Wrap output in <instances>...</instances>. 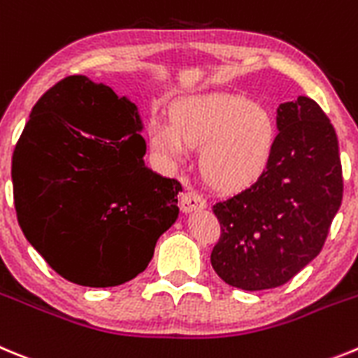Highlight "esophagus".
Segmentation results:
<instances>
[{
    "label": "esophagus",
    "instance_id": "34e87169",
    "mask_svg": "<svg viewBox=\"0 0 358 358\" xmlns=\"http://www.w3.org/2000/svg\"><path fill=\"white\" fill-rule=\"evenodd\" d=\"M180 203H182L183 212H194L207 208V199L203 198V196L199 194L198 191H194V189H187L182 194Z\"/></svg>",
    "mask_w": 358,
    "mask_h": 358
}]
</instances>
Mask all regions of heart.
<instances>
[{
	"label": "heart",
	"mask_w": 358,
	"mask_h": 358,
	"mask_svg": "<svg viewBox=\"0 0 358 358\" xmlns=\"http://www.w3.org/2000/svg\"><path fill=\"white\" fill-rule=\"evenodd\" d=\"M151 146L171 160H185L191 146H205L203 171L219 189L250 187L266 171L275 127L264 108L237 96L208 94L183 101L175 123L153 121Z\"/></svg>",
	"instance_id": "obj_1"
}]
</instances>
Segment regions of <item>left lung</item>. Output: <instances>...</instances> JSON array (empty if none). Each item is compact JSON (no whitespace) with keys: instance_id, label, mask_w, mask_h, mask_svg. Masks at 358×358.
Listing matches in <instances>:
<instances>
[{"instance_id":"left-lung-1","label":"left lung","mask_w":358,"mask_h":358,"mask_svg":"<svg viewBox=\"0 0 358 358\" xmlns=\"http://www.w3.org/2000/svg\"><path fill=\"white\" fill-rule=\"evenodd\" d=\"M276 127L262 176L212 207L221 224L212 267L244 291L280 287L320 255L343 201L339 143L320 105L282 103Z\"/></svg>"}]
</instances>
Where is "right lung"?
Masks as SVG:
<instances>
[{"label": "right lung", "mask_w": 358, "mask_h": 358, "mask_svg": "<svg viewBox=\"0 0 358 358\" xmlns=\"http://www.w3.org/2000/svg\"><path fill=\"white\" fill-rule=\"evenodd\" d=\"M137 105L75 75L31 108L12 155L17 221L51 269L85 287L143 273L178 219V180L146 167Z\"/></svg>", "instance_id": "1"}]
</instances>
